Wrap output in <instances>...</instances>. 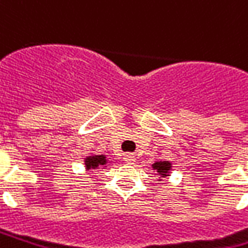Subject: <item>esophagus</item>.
I'll use <instances>...</instances> for the list:
<instances>
[{"mask_svg":"<svg viewBox=\"0 0 248 248\" xmlns=\"http://www.w3.org/2000/svg\"><path fill=\"white\" fill-rule=\"evenodd\" d=\"M124 160L126 164H134V163H136V157H134L133 155H126L124 157Z\"/></svg>","mask_w":248,"mask_h":248,"instance_id":"34e87169","label":"esophagus"}]
</instances>
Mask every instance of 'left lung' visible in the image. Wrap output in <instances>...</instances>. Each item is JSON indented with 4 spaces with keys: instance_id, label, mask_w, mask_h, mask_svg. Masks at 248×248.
Here are the masks:
<instances>
[{
    "instance_id": "8db88e82",
    "label": "left lung",
    "mask_w": 248,
    "mask_h": 248,
    "mask_svg": "<svg viewBox=\"0 0 248 248\" xmlns=\"http://www.w3.org/2000/svg\"><path fill=\"white\" fill-rule=\"evenodd\" d=\"M152 170L155 175H157V182H161V179L171 176L172 163L171 161H155L152 164Z\"/></svg>"
}]
</instances>
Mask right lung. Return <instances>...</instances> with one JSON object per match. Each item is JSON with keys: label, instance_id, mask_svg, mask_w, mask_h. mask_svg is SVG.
Returning a JSON list of instances; mask_svg holds the SVG:
<instances>
[{"label": "right lung", "instance_id": "add662e5", "mask_svg": "<svg viewBox=\"0 0 248 248\" xmlns=\"http://www.w3.org/2000/svg\"><path fill=\"white\" fill-rule=\"evenodd\" d=\"M111 164V160L107 155H95V153H88L84 159V166L87 171L91 170H106V167Z\"/></svg>", "mask_w": 248, "mask_h": 248}]
</instances>
